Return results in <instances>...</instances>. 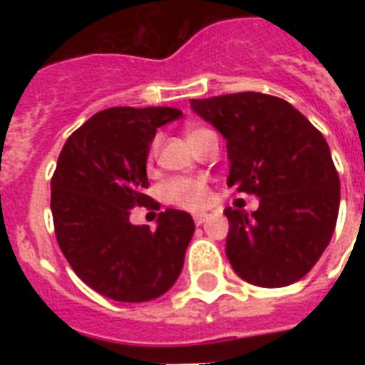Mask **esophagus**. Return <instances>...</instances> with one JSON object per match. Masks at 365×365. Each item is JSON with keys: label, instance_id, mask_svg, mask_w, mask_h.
I'll return each mask as SVG.
<instances>
[{"label": "esophagus", "instance_id": "34e87169", "mask_svg": "<svg viewBox=\"0 0 365 365\" xmlns=\"http://www.w3.org/2000/svg\"><path fill=\"white\" fill-rule=\"evenodd\" d=\"M208 217H210V216H208V214H197V216H195L193 220H195V223H197V225H202V223H205L206 220H208Z\"/></svg>", "mask_w": 365, "mask_h": 365}]
</instances>
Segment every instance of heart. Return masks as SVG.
<instances>
[{"label": "heart", "mask_w": 365, "mask_h": 365, "mask_svg": "<svg viewBox=\"0 0 365 365\" xmlns=\"http://www.w3.org/2000/svg\"><path fill=\"white\" fill-rule=\"evenodd\" d=\"M206 128H199V126H189L185 130L187 142L193 148L197 140L202 134H206ZM163 197L166 202L183 208V210H202L210 202V187L202 178H172L163 185Z\"/></svg>", "instance_id": "heart-1"}]
</instances>
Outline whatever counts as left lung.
I'll use <instances>...</instances> for the list:
<instances>
[{
	"instance_id": "obj_1",
	"label": "left lung",
	"mask_w": 365,
	"mask_h": 365,
	"mask_svg": "<svg viewBox=\"0 0 365 365\" xmlns=\"http://www.w3.org/2000/svg\"><path fill=\"white\" fill-rule=\"evenodd\" d=\"M191 108L227 140L229 187L259 197L252 214L225 208L231 267L261 288L297 282L328 248L339 214V174L322 132L271 94H223Z\"/></svg>"
}]
</instances>
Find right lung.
Here are the masks:
<instances>
[{
  "label": "right lung",
  "instance_id": "obj_1",
  "mask_svg": "<svg viewBox=\"0 0 365 365\" xmlns=\"http://www.w3.org/2000/svg\"><path fill=\"white\" fill-rule=\"evenodd\" d=\"M182 115L176 108H110L79 126L60 151L51 180L56 240L77 277L113 301L155 299L182 272L193 217L166 208L155 231L128 217L151 200L143 191L155 132Z\"/></svg>",
  "mask_w": 365,
  "mask_h": 365
}]
</instances>
